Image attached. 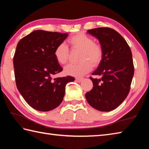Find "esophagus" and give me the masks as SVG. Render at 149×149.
Instances as JSON below:
<instances>
[{"mask_svg": "<svg viewBox=\"0 0 149 149\" xmlns=\"http://www.w3.org/2000/svg\"><path fill=\"white\" fill-rule=\"evenodd\" d=\"M83 80V78H75V81H76V82H77V83H81Z\"/></svg>", "mask_w": 149, "mask_h": 149, "instance_id": "1", "label": "esophagus"}]
</instances>
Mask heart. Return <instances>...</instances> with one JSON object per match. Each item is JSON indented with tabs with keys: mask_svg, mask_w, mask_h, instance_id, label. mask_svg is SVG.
<instances>
[{
	"mask_svg": "<svg viewBox=\"0 0 149 149\" xmlns=\"http://www.w3.org/2000/svg\"><path fill=\"white\" fill-rule=\"evenodd\" d=\"M67 42L72 49L81 50L79 57L81 61L65 66L64 72L66 75L76 77H83L91 70L93 66H97L102 61L103 49L99 44L94 42L92 38L79 33L70 37ZM54 56L60 65H65L69 58L68 47L64 43L59 44L54 49Z\"/></svg>",
	"mask_w": 149,
	"mask_h": 149,
	"instance_id": "1",
	"label": "heart"
}]
</instances>
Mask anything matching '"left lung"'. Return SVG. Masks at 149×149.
<instances>
[{
  "instance_id": "left-lung-1",
  "label": "left lung",
  "mask_w": 149,
  "mask_h": 149,
  "mask_svg": "<svg viewBox=\"0 0 149 149\" xmlns=\"http://www.w3.org/2000/svg\"><path fill=\"white\" fill-rule=\"evenodd\" d=\"M88 33L99 40L103 49L101 63L92 75L93 87L85 97L90 105L100 111L116 109L129 93L134 75L130 47L125 39L111 28L98 27Z\"/></svg>"
}]
</instances>
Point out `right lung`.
Returning a JSON list of instances; mask_svg holds the SVG:
<instances>
[{"label":"right lung","mask_w":149,"mask_h":149,"mask_svg":"<svg viewBox=\"0 0 149 149\" xmlns=\"http://www.w3.org/2000/svg\"><path fill=\"white\" fill-rule=\"evenodd\" d=\"M66 33L36 30L19 41L13 58L17 87L27 104L40 111L55 109L62 102L66 84L74 77L52 79L63 70L54 51Z\"/></svg>","instance_id":"add662e5"}]
</instances>
